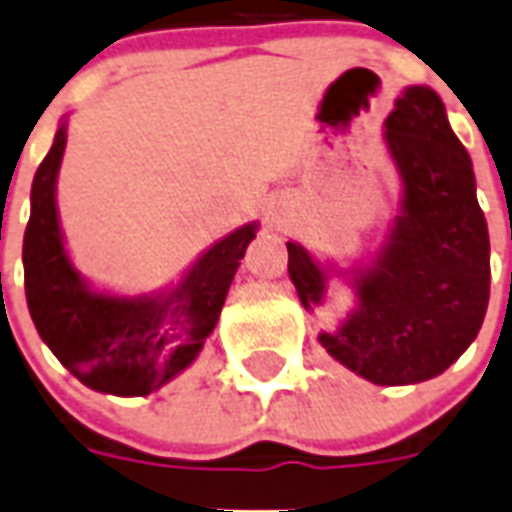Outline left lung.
<instances>
[{
  "instance_id": "obj_1",
  "label": "left lung",
  "mask_w": 512,
  "mask_h": 512,
  "mask_svg": "<svg viewBox=\"0 0 512 512\" xmlns=\"http://www.w3.org/2000/svg\"><path fill=\"white\" fill-rule=\"evenodd\" d=\"M386 144L405 181L402 215L376 263L357 276V310L339 331H323L321 344L357 376L400 386L444 373L479 334L489 305V231L471 157L436 91L410 86L397 99ZM286 247L299 302L318 305L323 270L299 244Z\"/></svg>"
}]
</instances>
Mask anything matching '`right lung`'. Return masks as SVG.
<instances>
[{
  "label": "right lung",
  "instance_id": "right-lung-1",
  "mask_svg": "<svg viewBox=\"0 0 512 512\" xmlns=\"http://www.w3.org/2000/svg\"><path fill=\"white\" fill-rule=\"evenodd\" d=\"M60 126L33 176L23 239L26 299L36 331L78 381L118 397H144L181 373L213 334L255 223L199 257L168 297L123 299L91 292L62 247L54 181L65 152Z\"/></svg>",
  "mask_w": 512,
  "mask_h": 512
}]
</instances>
